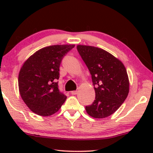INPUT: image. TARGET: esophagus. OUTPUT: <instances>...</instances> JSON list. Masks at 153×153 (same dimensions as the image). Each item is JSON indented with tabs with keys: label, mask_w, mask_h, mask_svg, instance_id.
<instances>
[{
	"label": "esophagus",
	"mask_w": 153,
	"mask_h": 153,
	"mask_svg": "<svg viewBox=\"0 0 153 153\" xmlns=\"http://www.w3.org/2000/svg\"><path fill=\"white\" fill-rule=\"evenodd\" d=\"M71 94H72V95H76V94H77V91H71Z\"/></svg>",
	"instance_id": "obj_1"
}]
</instances>
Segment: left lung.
<instances>
[{
	"instance_id": "obj_1",
	"label": "left lung",
	"mask_w": 153,
	"mask_h": 153,
	"mask_svg": "<svg viewBox=\"0 0 153 153\" xmlns=\"http://www.w3.org/2000/svg\"><path fill=\"white\" fill-rule=\"evenodd\" d=\"M77 50L91 74L95 100L85 106L89 116L104 118L116 112L129 93V83L123 62L105 50L77 45Z\"/></svg>"
}]
</instances>
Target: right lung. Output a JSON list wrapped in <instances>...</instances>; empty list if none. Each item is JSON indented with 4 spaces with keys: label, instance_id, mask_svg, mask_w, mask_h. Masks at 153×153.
<instances>
[{
    "label": "right lung",
    "instance_id": "obj_1",
    "mask_svg": "<svg viewBox=\"0 0 153 153\" xmlns=\"http://www.w3.org/2000/svg\"><path fill=\"white\" fill-rule=\"evenodd\" d=\"M74 45H52L38 50L23 65L19 74L20 95L37 115L49 116L60 109L67 97L58 89L60 65Z\"/></svg>",
    "mask_w": 153,
    "mask_h": 153
}]
</instances>
